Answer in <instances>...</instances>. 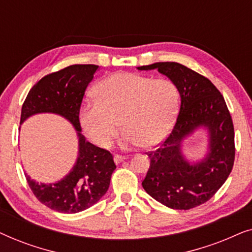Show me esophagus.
Masks as SVG:
<instances>
[{
  "mask_svg": "<svg viewBox=\"0 0 252 252\" xmlns=\"http://www.w3.org/2000/svg\"><path fill=\"white\" fill-rule=\"evenodd\" d=\"M126 159V157H124V156H120V155H116L115 157H113V160H115V163L118 165V164H120V163H123L124 160Z\"/></svg>",
  "mask_w": 252,
  "mask_h": 252,
  "instance_id": "1",
  "label": "esophagus"
}]
</instances>
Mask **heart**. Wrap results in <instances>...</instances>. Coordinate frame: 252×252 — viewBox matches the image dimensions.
Listing matches in <instances>:
<instances>
[{
    "label": "heart",
    "mask_w": 252,
    "mask_h": 252,
    "mask_svg": "<svg viewBox=\"0 0 252 252\" xmlns=\"http://www.w3.org/2000/svg\"><path fill=\"white\" fill-rule=\"evenodd\" d=\"M96 101L79 110V123L91 141L106 148L119 129L125 128V148H147L163 142L174 125L179 110V92L167 79L119 72L102 79L94 88Z\"/></svg>",
    "instance_id": "obj_1"
}]
</instances>
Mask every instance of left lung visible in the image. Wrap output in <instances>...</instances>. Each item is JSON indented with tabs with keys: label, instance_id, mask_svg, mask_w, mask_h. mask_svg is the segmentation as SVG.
Instances as JSON below:
<instances>
[{
	"label": "left lung",
	"instance_id": "1",
	"mask_svg": "<svg viewBox=\"0 0 252 252\" xmlns=\"http://www.w3.org/2000/svg\"><path fill=\"white\" fill-rule=\"evenodd\" d=\"M137 70H157L173 82L181 98L171 134L148 154L150 167L142 187L167 208L189 210L201 205L225 184L234 165V126L225 99L209 79L182 64L159 62ZM199 129L207 134L206 151L192 160L183 151V143Z\"/></svg>",
	"mask_w": 252,
	"mask_h": 252
}]
</instances>
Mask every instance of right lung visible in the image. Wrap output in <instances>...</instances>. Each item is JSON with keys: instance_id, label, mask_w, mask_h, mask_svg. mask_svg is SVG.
<instances>
[{"instance_id": "add662e5", "label": "right lung", "mask_w": 252, "mask_h": 252, "mask_svg": "<svg viewBox=\"0 0 252 252\" xmlns=\"http://www.w3.org/2000/svg\"><path fill=\"white\" fill-rule=\"evenodd\" d=\"M97 65H71L48 74L33 86L24 102L20 124L30 117L53 113L73 126L78 137V157L71 171L61 180L37 182L25 174L36 198L51 210L78 213L96 204L108 191L116 165L112 155L88 142L81 134L79 110Z\"/></svg>"}]
</instances>
